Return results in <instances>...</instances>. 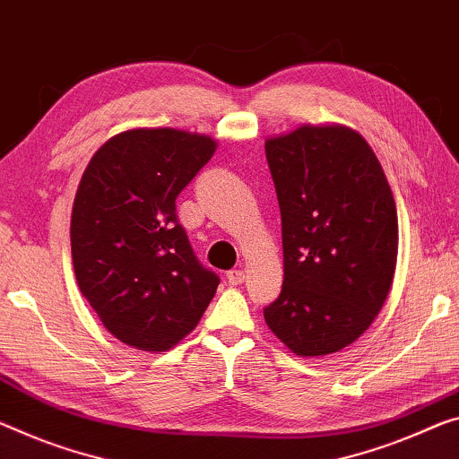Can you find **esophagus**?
Masks as SVG:
<instances>
[{"instance_id": "34e87169", "label": "esophagus", "mask_w": 459, "mask_h": 459, "mask_svg": "<svg viewBox=\"0 0 459 459\" xmlns=\"http://www.w3.org/2000/svg\"><path fill=\"white\" fill-rule=\"evenodd\" d=\"M225 277H228V283L230 285H239V283H244L246 273L242 269H231V271H228V274H225Z\"/></svg>"}]
</instances>
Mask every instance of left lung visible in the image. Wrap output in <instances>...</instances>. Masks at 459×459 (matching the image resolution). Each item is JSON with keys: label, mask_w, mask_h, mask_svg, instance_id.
Listing matches in <instances>:
<instances>
[{"label": "left lung", "mask_w": 459, "mask_h": 459, "mask_svg": "<svg viewBox=\"0 0 459 459\" xmlns=\"http://www.w3.org/2000/svg\"><path fill=\"white\" fill-rule=\"evenodd\" d=\"M283 234V287L264 307L298 355L357 341L390 293L398 213L390 185L359 133L299 126L264 143Z\"/></svg>", "instance_id": "1"}]
</instances>
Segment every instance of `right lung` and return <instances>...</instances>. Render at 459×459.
I'll use <instances>...</instances> for the list:
<instances>
[{"label":"right lung","mask_w":459,"mask_h":459,"mask_svg":"<svg viewBox=\"0 0 459 459\" xmlns=\"http://www.w3.org/2000/svg\"><path fill=\"white\" fill-rule=\"evenodd\" d=\"M215 141L176 129H133L90 160L72 213V256L83 298L110 334L166 351L205 314L220 274L196 258L176 199Z\"/></svg>","instance_id":"obj_1"}]
</instances>
